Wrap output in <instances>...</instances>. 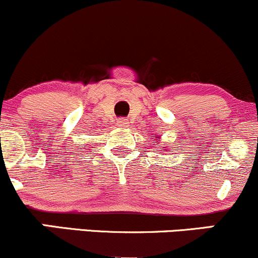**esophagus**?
Wrapping results in <instances>:
<instances>
[{
  "instance_id": "esophagus-1",
  "label": "esophagus",
  "mask_w": 258,
  "mask_h": 258,
  "mask_svg": "<svg viewBox=\"0 0 258 258\" xmlns=\"http://www.w3.org/2000/svg\"><path fill=\"white\" fill-rule=\"evenodd\" d=\"M116 125L121 127V128H126V127L130 126V121L125 119V117H120V119H117L116 121Z\"/></svg>"
}]
</instances>
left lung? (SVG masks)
<instances>
[{
  "instance_id": "left-lung-1",
  "label": "left lung",
  "mask_w": 258,
  "mask_h": 258,
  "mask_svg": "<svg viewBox=\"0 0 258 258\" xmlns=\"http://www.w3.org/2000/svg\"><path fill=\"white\" fill-rule=\"evenodd\" d=\"M153 137H155V138H160V136H155V135H154V136H153ZM156 143H158V144H159V141H158V139H156Z\"/></svg>"
}]
</instances>
